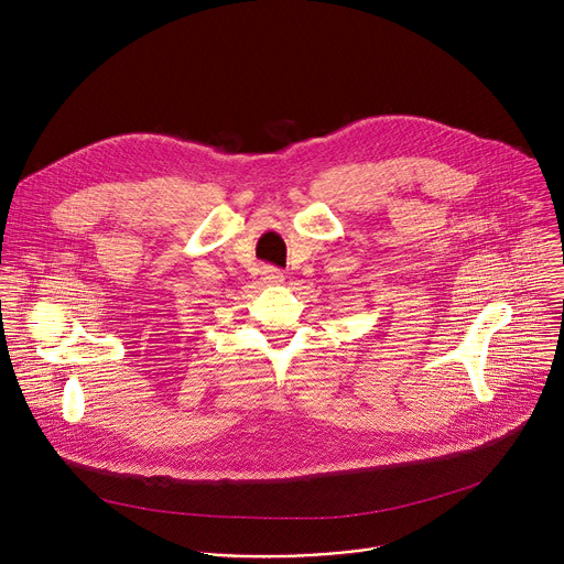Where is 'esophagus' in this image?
<instances>
[{"instance_id":"1","label":"esophagus","mask_w":564,"mask_h":564,"mask_svg":"<svg viewBox=\"0 0 564 564\" xmlns=\"http://www.w3.org/2000/svg\"><path fill=\"white\" fill-rule=\"evenodd\" d=\"M261 281L265 283V285H281L283 281H285V276H283V272L281 270H276V268H263L261 270Z\"/></svg>"}]
</instances>
